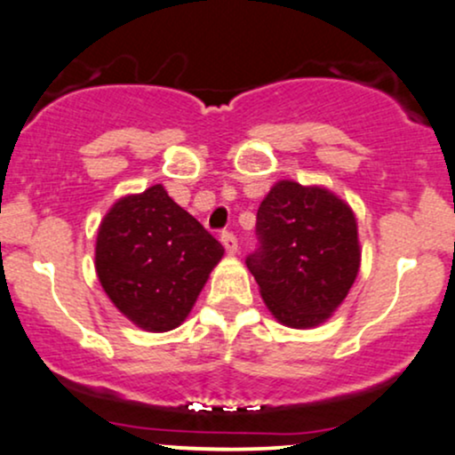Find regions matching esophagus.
<instances>
[{
	"instance_id": "esophagus-1",
	"label": "esophagus",
	"mask_w": 455,
	"mask_h": 455,
	"mask_svg": "<svg viewBox=\"0 0 455 455\" xmlns=\"http://www.w3.org/2000/svg\"><path fill=\"white\" fill-rule=\"evenodd\" d=\"M220 242H222V245H224V250H227L228 254H235L237 252V237H235L233 233H222L220 235Z\"/></svg>"
}]
</instances>
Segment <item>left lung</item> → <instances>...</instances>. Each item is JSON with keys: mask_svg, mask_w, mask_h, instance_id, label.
Instances as JSON below:
<instances>
[{"mask_svg": "<svg viewBox=\"0 0 455 455\" xmlns=\"http://www.w3.org/2000/svg\"><path fill=\"white\" fill-rule=\"evenodd\" d=\"M257 233L260 248L245 263L275 321L293 329L325 323L362 265L351 205L323 186L280 180L260 203Z\"/></svg>", "mask_w": 455, "mask_h": 455, "instance_id": "1", "label": "left lung"}]
</instances>
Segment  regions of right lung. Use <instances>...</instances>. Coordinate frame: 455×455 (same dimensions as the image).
Listing matches in <instances>:
<instances>
[{"mask_svg": "<svg viewBox=\"0 0 455 455\" xmlns=\"http://www.w3.org/2000/svg\"><path fill=\"white\" fill-rule=\"evenodd\" d=\"M224 248L156 184L113 203L96 237L104 293L145 331H171L190 315Z\"/></svg>", "mask_w": 455, "mask_h": 455, "instance_id": "add662e5", "label": "right lung"}]
</instances>
